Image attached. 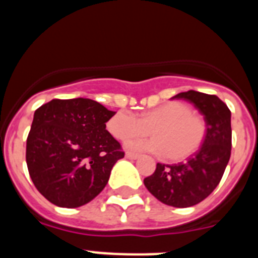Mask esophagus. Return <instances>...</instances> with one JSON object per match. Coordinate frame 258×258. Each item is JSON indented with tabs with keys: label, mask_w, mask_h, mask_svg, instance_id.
Instances as JSON below:
<instances>
[{
	"label": "esophagus",
	"mask_w": 258,
	"mask_h": 258,
	"mask_svg": "<svg viewBox=\"0 0 258 258\" xmlns=\"http://www.w3.org/2000/svg\"><path fill=\"white\" fill-rule=\"evenodd\" d=\"M125 157H126V159H131V160H137V159L140 157V155L133 154V152H126V154H125Z\"/></svg>",
	"instance_id": "obj_1"
}]
</instances>
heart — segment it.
<instances>
[{
    "instance_id": "b5f03b06",
    "label": "heart",
    "mask_w": 258,
    "mask_h": 258,
    "mask_svg": "<svg viewBox=\"0 0 258 258\" xmlns=\"http://www.w3.org/2000/svg\"><path fill=\"white\" fill-rule=\"evenodd\" d=\"M107 129L115 138L127 141L138 136L154 134L150 140H133L127 147L134 151L165 154L173 161L184 160L200 150L207 137V124L188 104L168 102L137 117L121 109L109 118Z\"/></svg>"
}]
</instances>
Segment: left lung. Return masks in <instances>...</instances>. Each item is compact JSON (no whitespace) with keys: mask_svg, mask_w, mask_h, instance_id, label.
Returning <instances> with one entry per match:
<instances>
[{"mask_svg":"<svg viewBox=\"0 0 258 258\" xmlns=\"http://www.w3.org/2000/svg\"><path fill=\"white\" fill-rule=\"evenodd\" d=\"M173 98L188 101L204 116L206 141L184 163H157L155 172L143 182L161 203L186 208L209 197L222 178L231 155V112L217 95L188 90Z\"/></svg>","mask_w":258,"mask_h":258,"instance_id":"8db88e82","label":"left lung"}]
</instances>
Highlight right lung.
<instances>
[{
    "label": "right lung",
    "instance_id": "right-lung-1",
    "mask_svg": "<svg viewBox=\"0 0 258 258\" xmlns=\"http://www.w3.org/2000/svg\"><path fill=\"white\" fill-rule=\"evenodd\" d=\"M116 112L88 98L52 99L35 111L26 160L32 182L50 203L77 208L106 187L124 157L106 131Z\"/></svg>",
    "mask_w": 258,
    "mask_h": 258
}]
</instances>
